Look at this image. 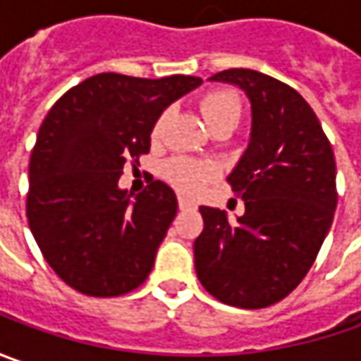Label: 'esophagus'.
<instances>
[{
  "instance_id": "1",
  "label": "esophagus",
  "mask_w": 361,
  "mask_h": 361,
  "mask_svg": "<svg viewBox=\"0 0 361 361\" xmlns=\"http://www.w3.org/2000/svg\"><path fill=\"white\" fill-rule=\"evenodd\" d=\"M178 209L180 211H190V209H197V201H192V199H188V197H178Z\"/></svg>"
}]
</instances>
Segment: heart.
Returning a JSON list of instances; mask_svg holds the SVG:
<instances>
[{
    "label": "heart",
    "mask_w": 361,
    "mask_h": 361,
    "mask_svg": "<svg viewBox=\"0 0 361 361\" xmlns=\"http://www.w3.org/2000/svg\"><path fill=\"white\" fill-rule=\"evenodd\" d=\"M199 106H201L202 118L209 124L211 130L216 128V126H223V124L237 126V122L241 118V98L233 90H227V88L204 92L201 100H199ZM166 116H169L166 112L157 116L154 124H152V130H150L152 138L160 136V132L164 128V122H166ZM164 176L176 188L187 190V192H195V190H201L215 176V169L209 162L178 157V159L169 160L164 164Z\"/></svg>",
    "instance_id": "b5f03b06"
}]
</instances>
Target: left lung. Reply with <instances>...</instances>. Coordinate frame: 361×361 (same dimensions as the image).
I'll return each mask as SVG.
<instances>
[{
	"label": "left lung",
	"mask_w": 361,
	"mask_h": 361,
	"mask_svg": "<svg viewBox=\"0 0 361 361\" xmlns=\"http://www.w3.org/2000/svg\"><path fill=\"white\" fill-rule=\"evenodd\" d=\"M215 82L239 86L251 102V140L229 174L245 215L201 207L195 269L219 301L261 310L287 298L307 275L331 227L338 190L336 159L303 96L275 78L231 68Z\"/></svg>",
	"instance_id": "1"
}]
</instances>
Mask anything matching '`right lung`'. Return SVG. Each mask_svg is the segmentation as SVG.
<instances>
[{
    "label": "right lung",
    "instance_id": "1",
    "mask_svg": "<svg viewBox=\"0 0 361 361\" xmlns=\"http://www.w3.org/2000/svg\"><path fill=\"white\" fill-rule=\"evenodd\" d=\"M201 82L106 72L49 108L30 159L25 215L44 259L72 289L116 298L146 281L178 204L160 180L130 202L118 178L126 160L150 150L157 116Z\"/></svg>",
    "mask_w": 361,
    "mask_h": 361
}]
</instances>
